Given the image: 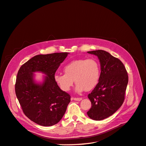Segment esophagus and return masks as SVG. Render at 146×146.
<instances>
[{
    "label": "esophagus",
    "instance_id": "1",
    "mask_svg": "<svg viewBox=\"0 0 146 146\" xmlns=\"http://www.w3.org/2000/svg\"><path fill=\"white\" fill-rule=\"evenodd\" d=\"M72 99L75 100V101H80V100H82V98H76V97H74V98H72Z\"/></svg>",
    "mask_w": 146,
    "mask_h": 146
}]
</instances>
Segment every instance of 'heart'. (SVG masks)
Masks as SVG:
<instances>
[{
	"label": "heart",
	"mask_w": 146,
	"mask_h": 146,
	"mask_svg": "<svg viewBox=\"0 0 146 146\" xmlns=\"http://www.w3.org/2000/svg\"><path fill=\"white\" fill-rule=\"evenodd\" d=\"M63 70L64 74L56 73L54 77L55 83L63 91L70 90L74 80L78 92L91 91L98 83L100 67L96 59L75 60L67 64Z\"/></svg>",
	"instance_id": "1"
}]
</instances>
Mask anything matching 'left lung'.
I'll use <instances>...</instances> for the list:
<instances>
[{"mask_svg":"<svg viewBox=\"0 0 146 146\" xmlns=\"http://www.w3.org/2000/svg\"><path fill=\"white\" fill-rule=\"evenodd\" d=\"M88 53L98 56L101 71L98 84L88 96L91 107L87 115L93 120H101L112 115L122 105L128 75L122 62L109 52L96 50Z\"/></svg>","mask_w":146,"mask_h":146,"instance_id":"obj_1","label":"left lung"}]
</instances>
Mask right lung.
<instances>
[{
    "mask_svg": "<svg viewBox=\"0 0 146 146\" xmlns=\"http://www.w3.org/2000/svg\"><path fill=\"white\" fill-rule=\"evenodd\" d=\"M68 53L37 55L19 69L15 85L16 96L24 115L35 123L44 126L57 123L70 102V96L62 91L54 77ZM41 71L47 76L42 84L33 80V73Z\"/></svg>",
    "mask_w": 146,
    "mask_h": 146,
    "instance_id": "1",
    "label": "right lung"
}]
</instances>
